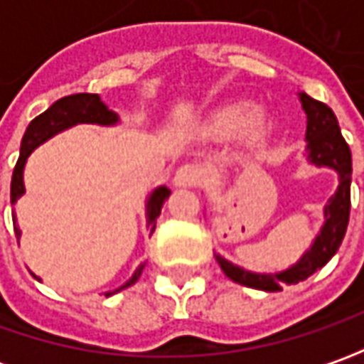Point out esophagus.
<instances>
[{
    "mask_svg": "<svg viewBox=\"0 0 364 364\" xmlns=\"http://www.w3.org/2000/svg\"><path fill=\"white\" fill-rule=\"evenodd\" d=\"M204 172L200 166L196 164H184L176 170L174 174V184L176 186H182V188H190V186H198L203 182Z\"/></svg>",
    "mask_w": 364,
    "mask_h": 364,
    "instance_id": "1",
    "label": "esophagus"
}]
</instances>
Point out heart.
<instances>
[{
	"label": "heart",
	"instance_id": "b5f03b06",
	"mask_svg": "<svg viewBox=\"0 0 364 364\" xmlns=\"http://www.w3.org/2000/svg\"><path fill=\"white\" fill-rule=\"evenodd\" d=\"M269 129H272V119L265 113L255 111L253 103L247 101H235L229 105L218 107L208 115L203 127L208 139L225 141L241 133V137L249 144L265 139Z\"/></svg>",
	"mask_w": 364,
	"mask_h": 364
}]
</instances>
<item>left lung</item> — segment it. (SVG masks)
I'll use <instances>...</instances> for the list:
<instances>
[{"label": "left lung", "mask_w": 364, "mask_h": 364, "mask_svg": "<svg viewBox=\"0 0 364 364\" xmlns=\"http://www.w3.org/2000/svg\"><path fill=\"white\" fill-rule=\"evenodd\" d=\"M301 109L306 111L308 125H306V151L308 160L318 168L328 166L338 172V190L324 206V225L314 239L312 247L301 255V259L289 269L279 273H253L247 272L239 265H232L220 255H215L225 275L247 287H255L263 291H279L284 284H298L308 279L318 269L328 263L332 255L338 251L343 243L344 232L348 227L350 215V176H353V160L350 149L344 141L336 115L332 109L306 92H300Z\"/></svg>", "instance_id": "1"}]
</instances>
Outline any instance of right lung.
I'll return each mask as SVG.
<instances>
[{
	"mask_svg": "<svg viewBox=\"0 0 364 364\" xmlns=\"http://www.w3.org/2000/svg\"><path fill=\"white\" fill-rule=\"evenodd\" d=\"M117 121H119L117 113H113V111L101 101L99 95H91V92L68 95V97L58 99L56 103H52L42 115H38L36 119L30 121L28 129H26L23 137H21L20 158H18V164H16V168H14V176H11V192H9L11 204H16V200L26 192V188H23V166H26L28 156H30L40 144H44V141L50 139L52 135L64 132V129H68V127H73V125H77V123L115 125ZM168 196H170V190L166 188V186H158V188L149 194V198H147L146 217L147 227H149V231L151 232L156 229V218L160 217L161 206H164ZM14 231H16V237L20 239L21 231L20 227H18V223H16V217H14ZM144 267H146V263H141V265L135 269V273H133L129 282H125L123 286L117 287V289H113V291H107L105 296H113V294H117L121 289L133 286V284L139 279Z\"/></svg>",
	"mask_w": 364,
	"mask_h": 364,
	"instance_id": "obj_1",
	"label": "right lung"
}]
</instances>
